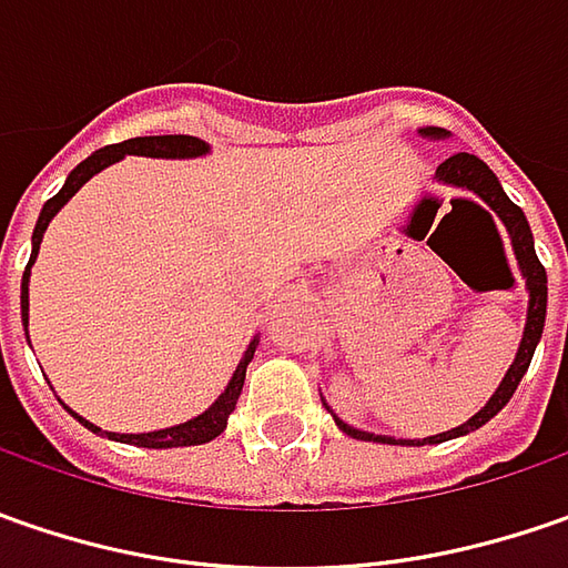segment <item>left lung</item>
Returning a JSON list of instances; mask_svg holds the SVG:
<instances>
[{
  "mask_svg": "<svg viewBox=\"0 0 568 568\" xmlns=\"http://www.w3.org/2000/svg\"><path fill=\"white\" fill-rule=\"evenodd\" d=\"M424 135L443 139L446 132H443V129H424ZM436 176H439V180H446V183H452V186H462V189H470V192H477V195H480V199H484V202L499 214V221L509 227L515 255H518V265H521V272H525L528 294H531L525 338H521V347H518L515 363L509 366V373H506L503 385L496 388V395L487 402V407H484L480 414H474L468 424L455 426V429L439 433V436H429V439H402V443H398V439H392V436H376V433L354 429V426H347L344 420L335 417L338 429H344V433H347V436H354V439H366V443H388V446H429V443H446V439L465 436V433H470V429L484 426L490 417H496V414L509 404V398L515 395V388H518V382H521V376H525V373H528V366H531L537 341H540V335H544V316H547V272H544V265H540V258H537L535 240H531V227H528V221H525V211L515 205L513 199L503 192V186H499V180H496V173H493L490 166L484 164L480 158H474V154H452L448 161L439 164Z\"/></svg>",
  "mask_w": 568,
  "mask_h": 568,
  "instance_id": "1",
  "label": "left lung"
}]
</instances>
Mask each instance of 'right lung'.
Segmentation results:
<instances>
[{
  "label": "right lung",
  "instance_id": "obj_1",
  "mask_svg": "<svg viewBox=\"0 0 568 568\" xmlns=\"http://www.w3.org/2000/svg\"><path fill=\"white\" fill-rule=\"evenodd\" d=\"M205 151H207V144L202 142V139H192V135H144V139H129V142L106 144V148L94 151L88 161H81V164L69 173L65 186L59 189L53 199L43 205L40 217H37V227H33L31 262H28L24 277H21V316H24V332H28V277H31V265H33V258H37V250H40L43 230L50 227V221L55 217V211L65 205V202H69V199H72L78 189L84 186L94 173H100L103 166L116 164V161L125 158V154H144V158H199V154H205ZM255 344H258V341H252L250 351L243 354V361H240L236 373H233V379H230V385L224 388V395L211 404L205 414L192 417L189 424L170 426V429H154V433H122V436L120 433H106V436H110V439H116V443H129V446H142V448H176V446H202V443H211L214 436H221V433H224L227 417L233 414L236 402H240L243 379H246V366H250L252 354H255ZM72 417H78V414H72ZM78 424H84L91 433H100V426L88 424L84 417H78Z\"/></svg>",
  "mask_w": 568,
  "mask_h": 568
}]
</instances>
